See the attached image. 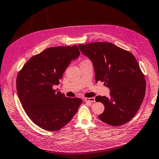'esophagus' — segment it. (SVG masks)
<instances>
[{"instance_id":"34e87169","label":"esophagus","mask_w":159,"mask_h":159,"mask_svg":"<svg viewBox=\"0 0 159 159\" xmlns=\"http://www.w3.org/2000/svg\"><path fill=\"white\" fill-rule=\"evenodd\" d=\"M84 101L91 102V103H93V102H95L94 98H84Z\"/></svg>"}]
</instances>
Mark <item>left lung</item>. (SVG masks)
Instances as JSON below:
<instances>
[{
    "instance_id": "8db88e82",
    "label": "left lung",
    "mask_w": 159,
    "mask_h": 159,
    "mask_svg": "<svg viewBox=\"0 0 159 159\" xmlns=\"http://www.w3.org/2000/svg\"><path fill=\"white\" fill-rule=\"evenodd\" d=\"M79 47L93 62L95 82H104L110 90L109 98H95L105 106L99 119L112 126L127 123L138 111L146 92L145 77L134 55L108 42L79 44Z\"/></svg>"
}]
</instances>
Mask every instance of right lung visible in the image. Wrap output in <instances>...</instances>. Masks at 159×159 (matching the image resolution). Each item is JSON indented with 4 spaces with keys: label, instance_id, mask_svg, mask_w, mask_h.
Masks as SVG:
<instances>
[{
    "label": "right lung",
    "instance_id": "1",
    "mask_svg": "<svg viewBox=\"0 0 159 159\" xmlns=\"http://www.w3.org/2000/svg\"><path fill=\"white\" fill-rule=\"evenodd\" d=\"M79 55L77 45L47 48L32 57L18 72L16 87L21 106L33 123L43 129H61L83 102L79 98H66L53 89L71 60Z\"/></svg>",
    "mask_w": 159,
    "mask_h": 159
}]
</instances>
